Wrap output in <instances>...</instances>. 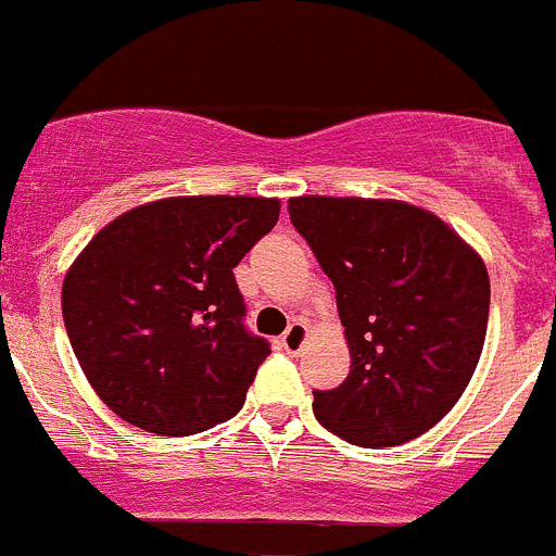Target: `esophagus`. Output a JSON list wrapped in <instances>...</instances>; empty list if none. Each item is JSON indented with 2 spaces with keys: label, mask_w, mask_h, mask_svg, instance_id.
<instances>
[{
  "label": "esophagus",
  "mask_w": 556,
  "mask_h": 556,
  "mask_svg": "<svg viewBox=\"0 0 556 556\" xmlns=\"http://www.w3.org/2000/svg\"><path fill=\"white\" fill-rule=\"evenodd\" d=\"M306 337H308L306 323L294 320L292 326H289L287 331H283L281 342H283V348H287V353H292V356H294V353L303 351V345H306Z\"/></svg>",
  "instance_id": "34e87169"
}]
</instances>
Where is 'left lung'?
Masks as SVG:
<instances>
[{
	"mask_svg": "<svg viewBox=\"0 0 556 556\" xmlns=\"http://www.w3.org/2000/svg\"><path fill=\"white\" fill-rule=\"evenodd\" d=\"M289 217L337 289L351 372L314 392L326 429L362 448L426 434L479 365L490 314L481 255L451 225L404 200H289Z\"/></svg>",
	"mask_w": 556,
	"mask_h": 556,
	"instance_id": "8db88e82",
	"label": "left lung"
}]
</instances>
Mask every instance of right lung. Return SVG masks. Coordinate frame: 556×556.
Here are the masks:
<instances>
[{"label": "right lung", "instance_id": "1", "mask_svg": "<svg viewBox=\"0 0 556 556\" xmlns=\"http://www.w3.org/2000/svg\"><path fill=\"white\" fill-rule=\"evenodd\" d=\"M278 214V198H164L119 214L80 250L63 278V323L113 415L189 437L242 409L269 345L242 326L233 267Z\"/></svg>", "mask_w": 556, "mask_h": 556}]
</instances>
